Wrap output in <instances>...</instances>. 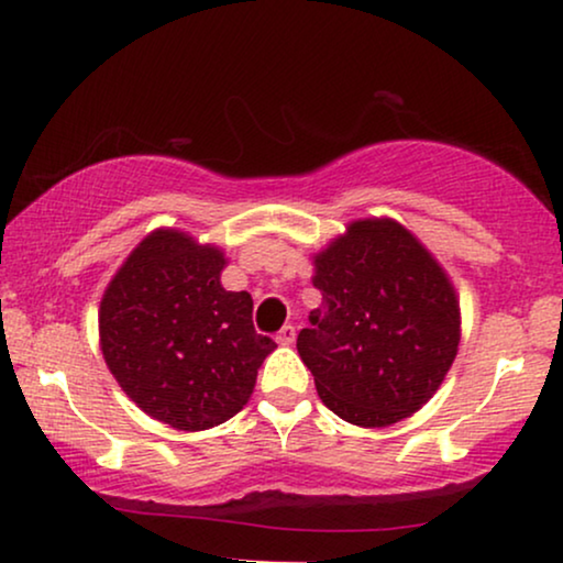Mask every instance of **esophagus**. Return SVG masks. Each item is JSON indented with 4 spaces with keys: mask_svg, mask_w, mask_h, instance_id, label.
I'll return each instance as SVG.
<instances>
[{
    "mask_svg": "<svg viewBox=\"0 0 563 563\" xmlns=\"http://www.w3.org/2000/svg\"><path fill=\"white\" fill-rule=\"evenodd\" d=\"M295 338H297L295 325H284L279 333H276V341H279L282 345H291V343H295Z\"/></svg>",
    "mask_w": 563,
    "mask_h": 563,
    "instance_id": "34e87169",
    "label": "esophagus"
}]
</instances>
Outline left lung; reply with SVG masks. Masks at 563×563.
Segmentation results:
<instances>
[{
    "instance_id": "1",
    "label": "left lung",
    "mask_w": 563,
    "mask_h": 563,
    "mask_svg": "<svg viewBox=\"0 0 563 563\" xmlns=\"http://www.w3.org/2000/svg\"><path fill=\"white\" fill-rule=\"evenodd\" d=\"M322 307L297 351L322 402L353 426L420 410L459 351V302L435 258L391 220H361L314 258Z\"/></svg>"
}]
</instances>
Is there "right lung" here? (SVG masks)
<instances>
[{
  "mask_svg": "<svg viewBox=\"0 0 563 563\" xmlns=\"http://www.w3.org/2000/svg\"><path fill=\"white\" fill-rule=\"evenodd\" d=\"M225 258L176 230L145 238L99 307L107 366L122 391L166 426L207 430L249 402L276 349L253 328L249 291H225Z\"/></svg>",
  "mask_w": 563,
  "mask_h": 563,
  "instance_id": "right-lung-1",
  "label": "right lung"
}]
</instances>
